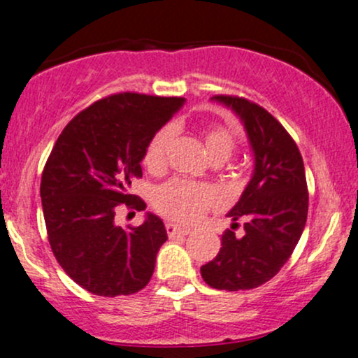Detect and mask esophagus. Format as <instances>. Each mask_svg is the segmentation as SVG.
Returning a JSON list of instances; mask_svg holds the SVG:
<instances>
[{
  "label": "esophagus",
  "instance_id": "34e87169",
  "mask_svg": "<svg viewBox=\"0 0 358 358\" xmlns=\"http://www.w3.org/2000/svg\"><path fill=\"white\" fill-rule=\"evenodd\" d=\"M166 233L170 238H175V236H187L190 231L185 229V227L175 226V224H166Z\"/></svg>",
  "mask_w": 358,
  "mask_h": 358
}]
</instances>
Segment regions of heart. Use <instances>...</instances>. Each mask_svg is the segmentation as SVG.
<instances>
[{
  "label": "heart",
  "mask_w": 358,
  "mask_h": 358,
  "mask_svg": "<svg viewBox=\"0 0 358 358\" xmlns=\"http://www.w3.org/2000/svg\"><path fill=\"white\" fill-rule=\"evenodd\" d=\"M207 156L214 163L229 159L236 151V136L222 125H207L200 132ZM173 139L170 125H164L152 134L143 152V164L148 171L158 175L166 168L168 149ZM217 192L209 185L190 183L185 180H170L152 194V206L168 221L176 224H192L199 221L206 210L217 206Z\"/></svg>",
  "instance_id": "1"
}]
</instances>
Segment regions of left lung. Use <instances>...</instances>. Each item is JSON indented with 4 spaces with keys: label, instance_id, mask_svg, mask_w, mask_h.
I'll use <instances>...</instances> for the list:
<instances>
[{
    "label": "left lung",
    "instance_id": "obj_1",
    "mask_svg": "<svg viewBox=\"0 0 358 358\" xmlns=\"http://www.w3.org/2000/svg\"><path fill=\"white\" fill-rule=\"evenodd\" d=\"M241 117L255 152L253 178L229 217L238 222L222 234L221 250L202 265L207 285L219 290L260 287L280 272L299 243L308 219V183L296 141L270 112L255 101L234 95H215Z\"/></svg>",
    "mask_w": 358,
    "mask_h": 358
}]
</instances>
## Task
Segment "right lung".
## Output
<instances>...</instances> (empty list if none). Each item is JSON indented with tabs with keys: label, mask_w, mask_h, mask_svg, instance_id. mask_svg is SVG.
<instances>
[{
	"label": "right lung",
	"mask_w": 358,
	"mask_h": 358,
	"mask_svg": "<svg viewBox=\"0 0 358 358\" xmlns=\"http://www.w3.org/2000/svg\"><path fill=\"white\" fill-rule=\"evenodd\" d=\"M180 96L124 92L81 110L62 129L42 171L41 197L50 250L78 285L95 296L144 289L168 239L158 215L117 226L120 207L144 210L131 194L143 176L148 141L183 105ZM134 214V212H132Z\"/></svg>",
	"instance_id": "right-lung-1"
}]
</instances>
